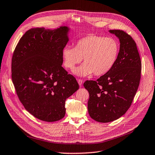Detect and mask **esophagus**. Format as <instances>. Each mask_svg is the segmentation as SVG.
I'll return each instance as SVG.
<instances>
[{
	"label": "esophagus",
	"mask_w": 155,
	"mask_h": 155,
	"mask_svg": "<svg viewBox=\"0 0 155 155\" xmlns=\"http://www.w3.org/2000/svg\"><path fill=\"white\" fill-rule=\"evenodd\" d=\"M78 85H80V86H82V84H83V81H82V80H81V79H78Z\"/></svg>",
	"instance_id": "obj_1"
}]
</instances>
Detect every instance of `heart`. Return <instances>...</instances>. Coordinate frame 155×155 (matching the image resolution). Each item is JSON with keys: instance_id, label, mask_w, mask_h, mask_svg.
Instances as JSON below:
<instances>
[{"instance_id": "1", "label": "heart", "mask_w": 155, "mask_h": 155, "mask_svg": "<svg viewBox=\"0 0 155 155\" xmlns=\"http://www.w3.org/2000/svg\"><path fill=\"white\" fill-rule=\"evenodd\" d=\"M119 52L120 45L115 38L91 35L79 39L75 48L64 47L62 51L63 65L73 70L84 58L85 63L73 71L75 75L85 77L94 73L96 76L103 75L115 64Z\"/></svg>"}]
</instances>
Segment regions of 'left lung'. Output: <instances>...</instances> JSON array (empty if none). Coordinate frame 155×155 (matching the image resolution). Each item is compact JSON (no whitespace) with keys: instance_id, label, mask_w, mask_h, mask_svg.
I'll return each mask as SVG.
<instances>
[{"instance_id":"8db88e82","label":"left lung","mask_w":155,"mask_h":155,"mask_svg":"<svg viewBox=\"0 0 155 155\" xmlns=\"http://www.w3.org/2000/svg\"><path fill=\"white\" fill-rule=\"evenodd\" d=\"M120 40V52L111 70L97 81L84 84L89 93L90 117L101 123L117 120L130 107L140 79L141 61L135 41L122 30H110Z\"/></svg>"}]
</instances>
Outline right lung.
<instances>
[{
    "label": "right lung",
    "mask_w": 155,
    "mask_h": 155,
    "mask_svg": "<svg viewBox=\"0 0 155 155\" xmlns=\"http://www.w3.org/2000/svg\"><path fill=\"white\" fill-rule=\"evenodd\" d=\"M70 28H31L20 38L12 58V80L25 108L37 118L52 122L62 119L65 101L79 85L62 67V51Z\"/></svg>",
    "instance_id": "1"
}]
</instances>
